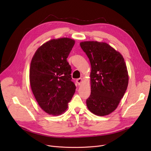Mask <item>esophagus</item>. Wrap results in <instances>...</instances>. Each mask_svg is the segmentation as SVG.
<instances>
[{"label":"esophagus","mask_w":151,"mask_h":151,"mask_svg":"<svg viewBox=\"0 0 151 151\" xmlns=\"http://www.w3.org/2000/svg\"><path fill=\"white\" fill-rule=\"evenodd\" d=\"M76 82L79 85H80L82 82V78H78L76 79Z\"/></svg>","instance_id":"1"}]
</instances>
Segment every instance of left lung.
<instances>
[{
  "instance_id": "left-lung-1",
  "label": "left lung",
  "mask_w": 151,
  "mask_h": 151,
  "mask_svg": "<svg viewBox=\"0 0 151 151\" xmlns=\"http://www.w3.org/2000/svg\"><path fill=\"white\" fill-rule=\"evenodd\" d=\"M91 66V94L86 103L90 112L105 116L114 112L123 97L128 75L122 55L105 42L80 43Z\"/></svg>"
}]
</instances>
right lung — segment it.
Here are the masks:
<instances>
[{
	"mask_svg": "<svg viewBox=\"0 0 151 151\" xmlns=\"http://www.w3.org/2000/svg\"><path fill=\"white\" fill-rule=\"evenodd\" d=\"M75 43L68 37L52 39L40 46L32 59L31 88L41 109L49 115L65 112L75 92L67 61Z\"/></svg>",
	"mask_w": 151,
	"mask_h": 151,
	"instance_id": "add662e5",
	"label": "right lung"
}]
</instances>
